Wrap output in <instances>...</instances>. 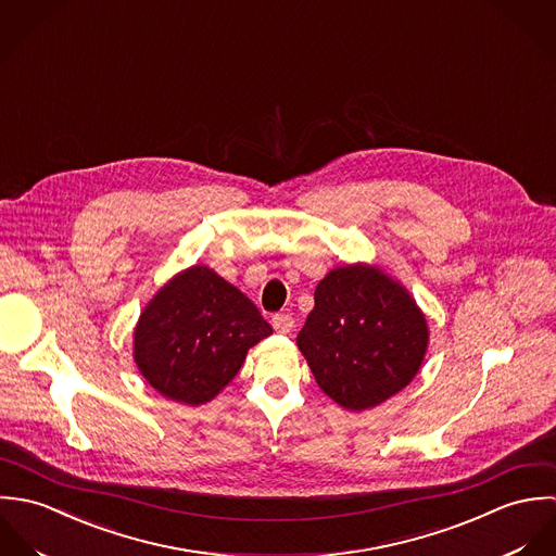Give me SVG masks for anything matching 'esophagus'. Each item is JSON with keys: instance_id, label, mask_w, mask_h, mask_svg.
Wrapping results in <instances>:
<instances>
[{"instance_id": "obj_1", "label": "esophagus", "mask_w": 556, "mask_h": 556, "mask_svg": "<svg viewBox=\"0 0 556 556\" xmlns=\"http://www.w3.org/2000/svg\"><path fill=\"white\" fill-rule=\"evenodd\" d=\"M273 329L279 334H290L294 329V318L290 314H277L273 316Z\"/></svg>"}]
</instances>
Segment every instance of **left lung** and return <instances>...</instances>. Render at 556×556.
Wrapping results in <instances>:
<instances>
[{"instance_id":"left-lung-1","label":"left lung","mask_w":556,"mask_h":556,"mask_svg":"<svg viewBox=\"0 0 556 556\" xmlns=\"http://www.w3.org/2000/svg\"><path fill=\"white\" fill-rule=\"evenodd\" d=\"M296 345L318 387L345 410L380 406L421 369L430 329L413 294L378 264L325 275Z\"/></svg>"}]
</instances>
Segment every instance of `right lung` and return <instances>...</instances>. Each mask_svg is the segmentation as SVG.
Returning <instances> with one entry per match:
<instances>
[{"mask_svg":"<svg viewBox=\"0 0 556 556\" xmlns=\"http://www.w3.org/2000/svg\"><path fill=\"white\" fill-rule=\"evenodd\" d=\"M273 334L257 307L206 264L174 275L143 307L132 358L163 397L202 406L242 367L249 348Z\"/></svg>","mask_w":556,"mask_h":556,"instance_id":"obj_1","label":"right lung"}]
</instances>
